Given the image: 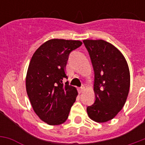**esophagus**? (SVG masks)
Here are the masks:
<instances>
[{
    "label": "esophagus",
    "instance_id": "34e87169",
    "mask_svg": "<svg viewBox=\"0 0 145 145\" xmlns=\"http://www.w3.org/2000/svg\"><path fill=\"white\" fill-rule=\"evenodd\" d=\"M84 91H85V87H84V86H82V87L78 89V93H82L83 92H84Z\"/></svg>",
    "mask_w": 145,
    "mask_h": 145
}]
</instances>
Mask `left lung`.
<instances>
[{
  "mask_svg": "<svg viewBox=\"0 0 145 145\" xmlns=\"http://www.w3.org/2000/svg\"><path fill=\"white\" fill-rule=\"evenodd\" d=\"M93 64L95 101L86 108L97 123H105L123 108L130 86L128 64L121 52L103 40H84Z\"/></svg>",
  "mask_w": 145,
  "mask_h": 145,
  "instance_id": "8db88e82",
  "label": "left lung"
}]
</instances>
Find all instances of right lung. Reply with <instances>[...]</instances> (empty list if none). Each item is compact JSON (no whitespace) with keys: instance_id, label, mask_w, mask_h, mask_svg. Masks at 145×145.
Wrapping results in <instances>:
<instances>
[{"instance_id":"right-lung-1","label":"right lung","mask_w":145,"mask_h":145,"mask_svg":"<svg viewBox=\"0 0 145 145\" xmlns=\"http://www.w3.org/2000/svg\"><path fill=\"white\" fill-rule=\"evenodd\" d=\"M82 45L80 40L51 39L33 54L28 65L25 85L33 110L49 125H60L68 119L76 101L77 90L70 86L65 66L72 50Z\"/></svg>"}]
</instances>
